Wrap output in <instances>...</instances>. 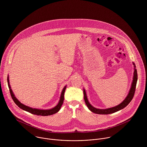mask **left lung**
<instances>
[{
  "label": "left lung",
  "mask_w": 147,
  "mask_h": 147,
  "mask_svg": "<svg viewBox=\"0 0 147 147\" xmlns=\"http://www.w3.org/2000/svg\"><path fill=\"white\" fill-rule=\"evenodd\" d=\"M134 67V76H133V80L132 82V84L131 85L130 89L129 90V92L126 96V98L118 105H117L116 106L112 107L110 108H107L105 109H97L94 107H93L92 105H91L88 100L86 93L85 92V89H83V92H84V98L85 100V102L86 105L87 106L88 108L93 113L95 114H112L114 113H115L120 110L123 109L125 108L128 104L131 102L132 99L133 98V97L134 96V93L135 92V88H136V85L137 83V80H138V74H137V70L135 69V64L134 62H132Z\"/></svg>",
  "instance_id": "1"
}]
</instances>
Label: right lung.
<instances>
[{
  "mask_svg": "<svg viewBox=\"0 0 147 147\" xmlns=\"http://www.w3.org/2000/svg\"><path fill=\"white\" fill-rule=\"evenodd\" d=\"M7 82H8V88L9 89V91H10V93H11L12 98L13 99L15 103L21 109H22V110H24L26 111H28L30 113H32V114H34V115H41V116H47V115H53V114H54L57 113V112H58L59 111V110L61 109V106L63 105V101H64V92H65V90L66 89L67 85H65L63 88V90H62L61 94L60 100L59 101L58 104L56 105L54 107H53L52 109H47V110H43V109L32 108V107H30L29 106H26V105L21 104V102L15 96V94H13V93L12 92V90L11 88L8 75V77H7Z\"/></svg>",
  "mask_w": 147,
  "mask_h": 147,
  "instance_id": "obj_1",
  "label": "right lung"
}]
</instances>
